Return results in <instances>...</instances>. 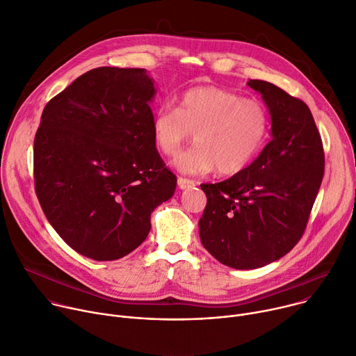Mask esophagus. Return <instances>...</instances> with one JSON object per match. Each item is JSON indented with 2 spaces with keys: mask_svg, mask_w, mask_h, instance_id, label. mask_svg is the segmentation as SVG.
<instances>
[{
  "mask_svg": "<svg viewBox=\"0 0 356 356\" xmlns=\"http://www.w3.org/2000/svg\"><path fill=\"white\" fill-rule=\"evenodd\" d=\"M177 186L181 188V190H187V188H191V187H195L196 186V183L193 181V180H190V179H184V177H179L177 179Z\"/></svg>",
  "mask_w": 356,
  "mask_h": 356,
  "instance_id": "obj_1",
  "label": "esophagus"
}]
</instances>
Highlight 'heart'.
<instances>
[{
  "label": "heart",
  "instance_id": "b5f03b06",
  "mask_svg": "<svg viewBox=\"0 0 356 356\" xmlns=\"http://www.w3.org/2000/svg\"><path fill=\"white\" fill-rule=\"evenodd\" d=\"M270 113L255 99L214 86L186 90L176 108L157 109L152 120L156 149L168 157L179 154L196 134L197 147L175 160L187 176L244 170L261 152L270 135Z\"/></svg>",
  "mask_w": 356,
  "mask_h": 356
}]
</instances>
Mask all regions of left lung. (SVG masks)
<instances>
[{
    "label": "left lung",
    "mask_w": 356,
    "mask_h": 356,
    "mask_svg": "<svg viewBox=\"0 0 356 356\" xmlns=\"http://www.w3.org/2000/svg\"><path fill=\"white\" fill-rule=\"evenodd\" d=\"M271 116V140L230 179L202 184L203 247L221 264L252 270L300 241L324 177V147L307 104L274 83L250 79Z\"/></svg>",
    "instance_id": "obj_1"
}]
</instances>
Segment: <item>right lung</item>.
Listing matches in <instances>:
<instances>
[{
    "instance_id": "obj_1",
    "label": "right lung",
    "mask_w": 356,
    "mask_h": 356,
    "mask_svg": "<svg viewBox=\"0 0 356 356\" xmlns=\"http://www.w3.org/2000/svg\"><path fill=\"white\" fill-rule=\"evenodd\" d=\"M156 95L146 70L101 67L44 108L34 140L40 204L59 237L96 261L118 260L150 232L176 176L152 138Z\"/></svg>"
}]
</instances>
